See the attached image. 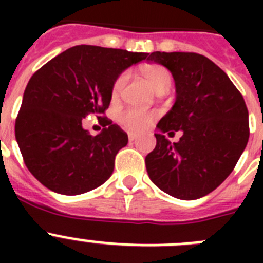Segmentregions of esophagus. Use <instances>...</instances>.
Instances as JSON below:
<instances>
[{"label": "esophagus", "instance_id": "obj_1", "mask_svg": "<svg viewBox=\"0 0 263 263\" xmlns=\"http://www.w3.org/2000/svg\"><path fill=\"white\" fill-rule=\"evenodd\" d=\"M137 134H133V133H129V142H134V141H137Z\"/></svg>", "mask_w": 263, "mask_h": 263}]
</instances>
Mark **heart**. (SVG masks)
<instances>
[{"instance_id":"1","label":"heart","mask_w":263,"mask_h":263,"mask_svg":"<svg viewBox=\"0 0 263 263\" xmlns=\"http://www.w3.org/2000/svg\"><path fill=\"white\" fill-rule=\"evenodd\" d=\"M142 71L145 73L147 81L150 83V85L157 92L163 89H170L171 83H173V78H171V73L168 72V69L162 66H157V64H146V66L142 67ZM129 71H122L116 78L115 83H113V87H111V97L113 99L120 97V95L124 90L125 85L129 81ZM155 117H157L155 111L129 108L121 111L120 116H118V121H120L122 126H125L130 132L139 133V132H143V130L147 129L153 124V121L155 120Z\"/></svg>"}]
</instances>
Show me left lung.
Segmentation results:
<instances>
[{
  "label": "left lung",
  "instance_id": "8db88e82",
  "mask_svg": "<svg viewBox=\"0 0 263 263\" xmlns=\"http://www.w3.org/2000/svg\"><path fill=\"white\" fill-rule=\"evenodd\" d=\"M175 80L173 109L158 122L157 146L145 162L152 182L176 199L195 200L229 176L249 139V113L240 90L212 60L196 52H155L147 58ZM182 129L179 143L163 133Z\"/></svg>",
  "mask_w": 263,
  "mask_h": 263
}]
</instances>
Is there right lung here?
<instances>
[{"label":"right lung","instance_id":"1","mask_svg":"<svg viewBox=\"0 0 263 263\" xmlns=\"http://www.w3.org/2000/svg\"><path fill=\"white\" fill-rule=\"evenodd\" d=\"M147 52L80 45L47 62L31 76L15 120V139L30 173L48 190L80 195L110 178L127 134L104 117L116 78ZM104 126L92 136L82 118Z\"/></svg>","mask_w":263,"mask_h":263}]
</instances>
